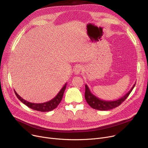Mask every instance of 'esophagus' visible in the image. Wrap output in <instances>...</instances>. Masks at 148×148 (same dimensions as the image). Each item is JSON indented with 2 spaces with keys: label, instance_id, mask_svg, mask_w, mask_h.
<instances>
[{
  "label": "esophagus",
  "instance_id": "obj_1",
  "mask_svg": "<svg viewBox=\"0 0 148 148\" xmlns=\"http://www.w3.org/2000/svg\"><path fill=\"white\" fill-rule=\"evenodd\" d=\"M82 69V66L80 65H78L75 66L74 68V74H79Z\"/></svg>",
  "mask_w": 148,
  "mask_h": 148
}]
</instances>
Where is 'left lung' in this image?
<instances>
[{
	"label": "left lung",
	"instance_id": "obj_1",
	"mask_svg": "<svg viewBox=\"0 0 148 148\" xmlns=\"http://www.w3.org/2000/svg\"><path fill=\"white\" fill-rule=\"evenodd\" d=\"M135 85L136 83L133 85V86L132 87V88L130 90V91L122 98L114 101H105L95 96L94 95H93L91 93L89 88H88V85L85 84V99H86L88 104L92 108H94V109L103 111L111 110L121 105L122 103L125 100V99L129 96L131 91L133 90Z\"/></svg>",
	"mask_w": 148,
	"mask_h": 148
}]
</instances>
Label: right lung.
<instances>
[{
  "label": "right lung",
  "instance_id": "obj_1",
  "mask_svg": "<svg viewBox=\"0 0 148 148\" xmlns=\"http://www.w3.org/2000/svg\"><path fill=\"white\" fill-rule=\"evenodd\" d=\"M66 84L67 83H66L64 86V87L61 89V90L59 91V92L55 97L53 98L52 99H51L50 101H49L43 103L36 104V103L28 102L25 99H23L15 90H14V92L20 101L22 102L23 104H25L26 106H27L29 108L39 112H50L53 110V109H54V108H56L58 107V106L59 104L62 99V97H63L64 91L66 87Z\"/></svg>",
  "mask_w": 148,
  "mask_h": 148
}]
</instances>
